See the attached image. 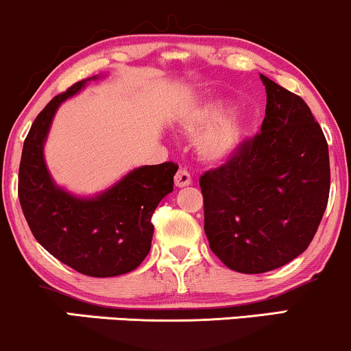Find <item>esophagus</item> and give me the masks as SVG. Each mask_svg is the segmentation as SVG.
<instances>
[{"label":"esophagus","mask_w":351,"mask_h":351,"mask_svg":"<svg viewBox=\"0 0 351 351\" xmlns=\"http://www.w3.org/2000/svg\"><path fill=\"white\" fill-rule=\"evenodd\" d=\"M174 182H176L177 187H187V185L192 182L191 172H189L187 169H182V167H180L179 171H177L176 177H174Z\"/></svg>","instance_id":"1"}]
</instances>
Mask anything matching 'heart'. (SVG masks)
Here are the masks:
<instances>
[{"label": "heart", "instance_id": "1", "mask_svg": "<svg viewBox=\"0 0 351 351\" xmlns=\"http://www.w3.org/2000/svg\"><path fill=\"white\" fill-rule=\"evenodd\" d=\"M230 111L232 103L213 100L182 118L185 133L200 136L199 154L208 162L220 164L232 159L245 141V121L240 117H228Z\"/></svg>", "mask_w": 351, "mask_h": 351}]
</instances>
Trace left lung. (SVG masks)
Segmentation results:
<instances>
[{
  "label": "left lung",
  "mask_w": 351,
  "mask_h": 351,
  "mask_svg": "<svg viewBox=\"0 0 351 351\" xmlns=\"http://www.w3.org/2000/svg\"><path fill=\"white\" fill-rule=\"evenodd\" d=\"M259 77L266 86L261 133L200 177L210 250L245 274L278 269L302 254L330 192L328 146L311 108Z\"/></svg>",
  "instance_id": "left-lung-1"
}]
</instances>
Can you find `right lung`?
I'll return each instance as SVG.
<instances>
[{
  "label": "right lung",
  "mask_w": 351,
  "mask_h": 351,
  "mask_svg": "<svg viewBox=\"0 0 351 351\" xmlns=\"http://www.w3.org/2000/svg\"><path fill=\"white\" fill-rule=\"evenodd\" d=\"M98 78L77 82L37 114L23 146L18 193L29 228L53 258L85 276L113 278L136 269L149 253L154 233L151 217L174 191L179 166L136 167L95 197H77L53 182L44 144L56 111Z\"/></svg>",
  "instance_id": "obj_1"
}]
</instances>
